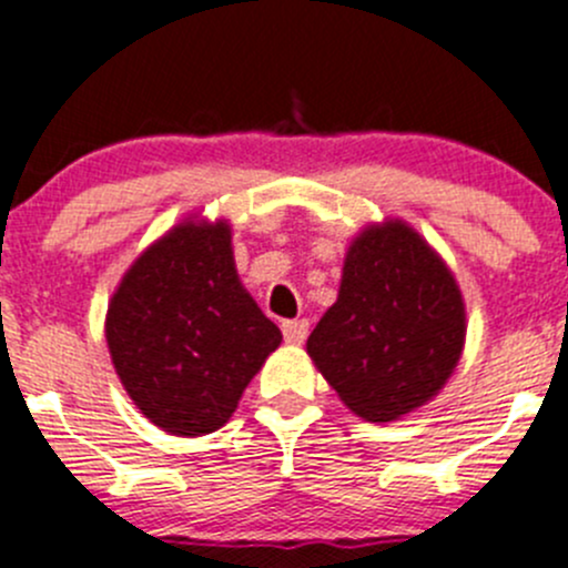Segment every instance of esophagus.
Returning <instances> with one entry per match:
<instances>
[{"mask_svg": "<svg viewBox=\"0 0 568 568\" xmlns=\"http://www.w3.org/2000/svg\"><path fill=\"white\" fill-rule=\"evenodd\" d=\"M282 331H284V339L290 342V345H301L308 334V320H286Z\"/></svg>", "mask_w": 568, "mask_h": 568, "instance_id": "1", "label": "esophagus"}]
</instances>
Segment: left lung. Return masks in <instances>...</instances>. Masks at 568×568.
<instances>
[{
  "instance_id": "left-lung-1",
  "label": "left lung",
  "mask_w": 568,
  "mask_h": 568,
  "mask_svg": "<svg viewBox=\"0 0 568 568\" xmlns=\"http://www.w3.org/2000/svg\"><path fill=\"white\" fill-rule=\"evenodd\" d=\"M467 342L456 276L400 217L369 223L347 245L339 295L306 353L339 400L369 423H392L439 395Z\"/></svg>"
}]
</instances>
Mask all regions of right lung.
<instances>
[{
  "mask_svg": "<svg viewBox=\"0 0 568 568\" xmlns=\"http://www.w3.org/2000/svg\"><path fill=\"white\" fill-rule=\"evenodd\" d=\"M104 336L123 389L173 436L223 428L245 386L282 345L237 276L229 221L190 215L123 273Z\"/></svg>",
  "mask_w": 568,
  "mask_h": 568,
  "instance_id": "obj_1",
  "label": "right lung"
}]
</instances>
